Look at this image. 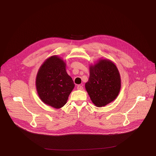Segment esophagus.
I'll use <instances>...</instances> for the list:
<instances>
[{"label": "esophagus", "mask_w": 156, "mask_h": 156, "mask_svg": "<svg viewBox=\"0 0 156 156\" xmlns=\"http://www.w3.org/2000/svg\"><path fill=\"white\" fill-rule=\"evenodd\" d=\"M83 86L81 85H78L77 86V90H83Z\"/></svg>", "instance_id": "esophagus-1"}]
</instances>
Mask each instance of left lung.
<instances>
[{
	"instance_id": "left-lung-1",
	"label": "left lung",
	"mask_w": 156,
	"mask_h": 156,
	"mask_svg": "<svg viewBox=\"0 0 156 156\" xmlns=\"http://www.w3.org/2000/svg\"><path fill=\"white\" fill-rule=\"evenodd\" d=\"M85 88L93 103L101 107L114 101L121 88V78L115 63L108 59H100L90 66V78Z\"/></svg>"
}]
</instances>
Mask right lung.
Returning a JSON list of instances; mask_svg holds the SVG:
<instances>
[{
    "mask_svg": "<svg viewBox=\"0 0 156 156\" xmlns=\"http://www.w3.org/2000/svg\"><path fill=\"white\" fill-rule=\"evenodd\" d=\"M36 87L44 104L60 108L67 102L75 84L66 73L64 60L57 55H52L44 61L38 70Z\"/></svg>",
    "mask_w": 156,
    "mask_h": 156,
    "instance_id": "right-lung-1",
    "label": "right lung"
}]
</instances>
